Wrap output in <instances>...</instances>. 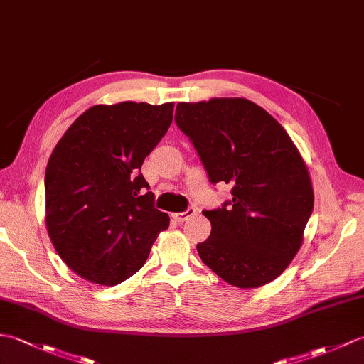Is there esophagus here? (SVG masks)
Listing matches in <instances>:
<instances>
[{
  "label": "esophagus",
  "instance_id": "34e87169",
  "mask_svg": "<svg viewBox=\"0 0 364 364\" xmlns=\"http://www.w3.org/2000/svg\"><path fill=\"white\" fill-rule=\"evenodd\" d=\"M192 215H196V209H193V208L186 209L184 213H175V214H172L173 220L178 222V223H181V222H184V220H188V218L192 217Z\"/></svg>",
  "mask_w": 364,
  "mask_h": 364
}]
</instances>
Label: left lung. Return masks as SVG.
Masks as SVG:
<instances>
[{"label":"left lung","instance_id":"obj_1","mask_svg":"<svg viewBox=\"0 0 364 364\" xmlns=\"http://www.w3.org/2000/svg\"><path fill=\"white\" fill-rule=\"evenodd\" d=\"M175 122L189 136L213 184H231L232 198L203 210L209 239L198 256L228 284L256 289L282 274L302 245L314 188L284 127L242 97L180 102Z\"/></svg>","mask_w":364,"mask_h":364}]
</instances>
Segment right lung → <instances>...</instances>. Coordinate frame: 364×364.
<instances>
[{
  "label": "right lung",
  "mask_w": 364,
  "mask_h": 364,
  "mask_svg": "<svg viewBox=\"0 0 364 364\" xmlns=\"http://www.w3.org/2000/svg\"><path fill=\"white\" fill-rule=\"evenodd\" d=\"M173 104L95 105L65 132L45 175L46 228L74 273L117 285L146 264L171 218L154 205L144 159L172 124Z\"/></svg>",
  "instance_id": "right-lung-1"
}]
</instances>
